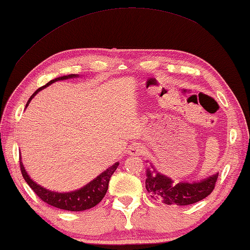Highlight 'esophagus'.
<instances>
[{
  "mask_svg": "<svg viewBox=\"0 0 250 250\" xmlns=\"http://www.w3.org/2000/svg\"><path fill=\"white\" fill-rule=\"evenodd\" d=\"M144 146L139 144H133L132 146H130L129 148V153L133 154V156H139V154L144 153Z\"/></svg>",
  "mask_w": 250,
  "mask_h": 250,
  "instance_id": "obj_1",
  "label": "esophagus"
}]
</instances>
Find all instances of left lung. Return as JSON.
I'll use <instances>...</instances> for the list:
<instances>
[{
  "label": "left lung",
  "mask_w": 250,
  "mask_h": 250,
  "mask_svg": "<svg viewBox=\"0 0 250 250\" xmlns=\"http://www.w3.org/2000/svg\"><path fill=\"white\" fill-rule=\"evenodd\" d=\"M146 169V189L153 199L161 200L166 205L187 206L196 204L210 195L215 189L218 172L204 180L196 182L173 184L171 178L158 172L156 168Z\"/></svg>",
  "instance_id": "8db88e82"
}]
</instances>
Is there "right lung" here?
Returning a JSON list of instances; mask_svg holds the SVG:
<instances>
[{
	"mask_svg": "<svg viewBox=\"0 0 250 250\" xmlns=\"http://www.w3.org/2000/svg\"><path fill=\"white\" fill-rule=\"evenodd\" d=\"M79 75L77 74H69V75H63V77H59L57 79H53L50 82H47L45 85L41 86V88L38 89L31 96V98L27 101L25 106L29 105L31 100L35 97L39 91L42 89L46 88L52 83L60 81V80H66V79L71 78H77ZM119 166V162L111 166L104 172L100 173L97 178H94L92 181H90L89 184H86L84 187H82L78 190H74V191L70 192H58V191H51L49 189L43 188L42 186L38 185L37 182H34L31 179L30 176L27 175L25 171L24 166H23V162L21 160V156H20V168H21L22 176L26 181V184L32 188L33 191L37 193V196L41 200L44 201L47 205L53 206L55 208L63 209V210H69V211H83L86 210V209H90L97 206L100 201L104 199L105 196L106 190H108L109 181L111 176L113 175V172L116 171Z\"/></svg>",
	"mask_w": 250,
	"mask_h": 250,
	"instance_id": "1",
	"label": "right lung"
}]
</instances>
